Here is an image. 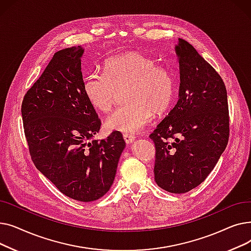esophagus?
Returning a JSON list of instances; mask_svg holds the SVG:
<instances>
[{
  "label": "esophagus",
  "mask_w": 251,
  "mask_h": 251,
  "mask_svg": "<svg viewBox=\"0 0 251 251\" xmlns=\"http://www.w3.org/2000/svg\"><path fill=\"white\" fill-rule=\"evenodd\" d=\"M123 137H124V140H125V142H126L127 144L132 143V142L135 140V136L130 135V134H124Z\"/></svg>",
  "instance_id": "obj_1"
}]
</instances>
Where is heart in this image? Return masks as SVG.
I'll return each mask as SVG.
<instances>
[{"label":"heart","mask_w":251,"mask_h":251,"mask_svg":"<svg viewBox=\"0 0 251 251\" xmlns=\"http://www.w3.org/2000/svg\"><path fill=\"white\" fill-rule=\"evenodd\" d=\"M125 86V99L129 102L105 118L104 126L110 131L138 132L154 113L162 115L167 112L175 96V83L169 71L136 51L109 59L104 63V75L89 74L83 89L92 107L105 113L113 107L118 89Z\"/></svg>","instance_id":"obj_1"}]
</instances>
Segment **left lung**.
Wrapping results in <instances>:
<instances>
[{"label": "left lung", "mask_w": 251, "mask_h": 251, "mask_svg": "<svg viewBox=\"0 0 251 251\" xmlns=\"http://www.w3.org/2000/svg\"><path fill=\"white\" fill-rule=\"evenodd\" d=\"M178 101L150 135L155 146L154 180L185 193L212 172L229 139L227 90L221 76L185 39L178 38Z\"/></svg>", "instance_id": "1"}]
</instances>
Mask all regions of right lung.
Segmentation results:
<instances>
[{
    "instance_id": "obj_1",
    "label": "right lung",
    "mask_w": 251,
    "mask_h": 251,
    "mask_svg": "<svg viewBox=\"0 0 251 251\" xmlns=\"http://www.w3.org/2000/svg\"><path fill=\"white\" fill-rule=\"evenodd\" d=\"M84 49L57 51L26 92L21 114L36 169L66 196L94 201L109 191L126 144L114 131L98 141L100 121L83 89Z\"/></svg>"
}]
</instances>
